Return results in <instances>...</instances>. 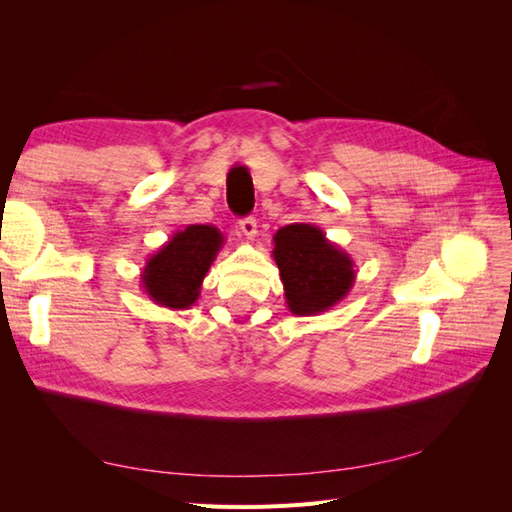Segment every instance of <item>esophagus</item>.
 <instances>
[{
	"label": "esophagus",
	"mask_w": 512,
	"mask_h": 512,
	"mask_svg": "<svg viewBox=\"0 0 512 512\" xmlns=\"http://www.w3.org/2000/svg\"><path fill=\"white\" fill-rule=\"evenodd\" d=\"M239 230H241V235H243L245 239L254 241V237L258 235V224H256L254 218H243V220L239 222Z\"/></svg>",
	"instance_id": "34e87169"
}]
</instances>
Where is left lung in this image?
<instances>
[{
  "instance_id": "1",
  "label": "left lung",
  "mask_w": 512,
  "mask_h": 512,
  "mask_svg": "<svg viewBox=\"0 0 512 512\" xmlns=\"http://www.w3.org/2000/svg\"><path fill=\"white\" fill-rule=\"evenodd\" d=\"M273 260L294 316H316L352 290L354 260L314 224H288L273 235Z\"/></svg>"
}]
</instances>
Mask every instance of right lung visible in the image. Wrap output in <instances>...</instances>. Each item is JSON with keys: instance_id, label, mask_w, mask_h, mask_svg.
<instances>
[{"instance_id": "add662e5", "label": "right lung", "mask_w": 512, "mask_h": 512, "mask_svg": "<svg viewBox=\"0 0 512 512\" xmlns=\"http://www.w3.org/2000/svg\"><path fill=\"white\" fill-rule=\"evenodd\" d=\"M222 245L224 235L215 226L190 224L177 230L147 258L141 273L147 297L160 307L190 309L200 297V286Z\"/></svg>"}]
</instances>
